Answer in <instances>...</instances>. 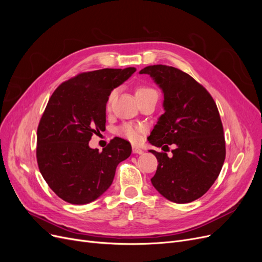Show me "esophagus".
I'll return each mask as SVG.
<instances>
[{
    "mask_svg": "<svg viewBox=\"0 0 262 262\" xmlns=\"http://www.w3.org/2000/svg\"><path fill=\"white\" fill-rule=\"evenodd\" d=\"M132 152L134 153V154H142L143 153V150H142L140 147H138V146H132Z\"/></svg>",
    "mask_w": 262,
    "mask_h": 262,
    "instance_id": "obj_1",
    "label": "esophagus"
}]
</instances>
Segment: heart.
Instances as JSON below:
<instances>
[{
  "label": "heart",
  "mask_w": 262,
  "mask_h": 262,
  "mask_svg": "<svg viewBox=\"0 0 262 262\" xmlns=\"http://www.w3.org/2000/svg\"><path fill=\"white\" fill-rule=\"evenodd\" d=\"M150 91H154L152 89H148V87H140L138 89L136 95L139 94H143L146 92H150ZM116 95V92H112V94L109 95L108 97V105H110V102L114 99ZM144 132V128L142 125H138V124H133V123H124L122 124L120 128L117 130V133L119 136L123 137L124 139H128L131 142H134V143H137V142L140 141L141 139V134Z\"/></svg>",
  "instance_id": "heart-1"
}]
</instances>
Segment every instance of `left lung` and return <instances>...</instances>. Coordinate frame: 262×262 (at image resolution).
<instances>
[{
	"label": "left lung",
	"instance_id": "obj_1",
	"mask_svg": "<svg viewBox=\"0 0 262 262\" xmlns=\"http://www.w3.org/2000/svg\"><path fill=\"white\" fill-rule=\"evenodd\" d=\"M140 74L152 77L164 95V114L148 142L165 152L168 145H175L170 156L149 149L158 162L150 181L167 200L192 202L211 188L225 160L224 131L215 101L201 84L179 69L148 66Z\"/></svg>",
	"mask_w": 262,
	"mask_h": 262
}]
</instances>
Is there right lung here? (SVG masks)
Segmentation results:
<instances>
[{
	"label": "right lung",
	"instance_id": "1",
	"mask_svg": "<svg viewBox=\"0 0 262 262\" xmlns=\"http://www.w3.org/2000/svg\"><path fill=\"white\" fill-rule=\"evenodd\" d=\"M136 68L102 69L62 83L47 105L37 130V162L43 179L62 200L86 204L112 186L118 164L132 152L128 141L115 138L99 152L93 134L106 129V104L114 89Z\"/></svg>",
	"mask_w": 262,
	"mask_h": 262
}]
</instances>
